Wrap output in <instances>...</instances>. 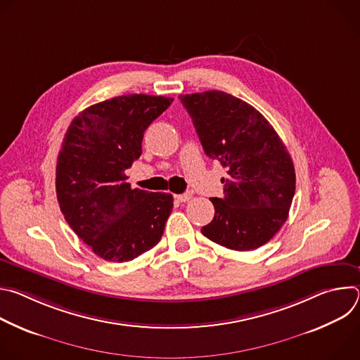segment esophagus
I'll return each mask as SVG.
<instances>
[{
  "label": "esophagus",
  "instance_id": "34e87169",
  "mask_svg": "<svg viewBox=\"0 0 360 360\" xmlns=\"http://www.w3.org/2000/svg\"><path fill=\"white\" fill-rule=\"evenodd\" d=\"M192 198V193L191 192H186V193H182V195H176V199L179 200V202H186V200H189Z\"/></svg>",
  "mask_w": 360,
  "mask_h": 360
}]
</instances>
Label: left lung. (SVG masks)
Returning a JSON list of instances; mask_svg holds the SVG:
<instances>
[{
	"label": "left lung",
	"mask_w": 360,
	"mask_h": 360,
	"mask_svg": "<svg viewBox=\"0 0 360 360\" xmlns=\"http://www.w3.org/2000/svg\"><path fill=\"white\" fill-rule=\"evenodd\" d=\"M203 150L226 169L224 198H211L215 217L200 232L232 250L269 242L288 219L295 167L266 118L248 102L222 92L179 95Z\"/></svg>",
	"instance_id": "obj_1"
}]
</instances>
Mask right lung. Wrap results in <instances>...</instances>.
<instances>
[{
    "label": "right lung",
    "mask_w": 360,
    "mask_h": 360,
    "mask_svg": "<svg viewBox=\"0 0 360 360\" xmlns=\"http://www.w3.org/2000/svg\"><path fill=\"white\" fill-rule=\"evenodd\" d=\"M172 101L115 96L79 112L67 129L57 161L58 203L72 231L102 259L132 261L162 238L172 195L132 189L125 171L141 157L145 129Z\"/></svg>",
    "instance_id": "right-lung-1"
}]
</instances>
